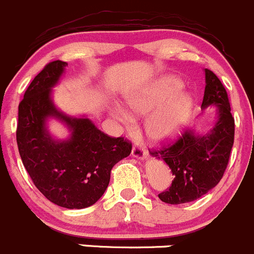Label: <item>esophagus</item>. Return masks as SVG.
Returning a JSON list of instances; mask_svg holds the SVG:
<instances>
[{
	"mask_svg": "<svg viewBox=\"0 0 254 254\" xmlns=\"http://www.w3.org/2000/svg\"><path fill=\"white\" fill-rule=\"evenodd\" d=\"M132 155L135 158H139V159H144L147 157V150L137 143V144H134L132 147Z\"/></svg>",
	"mask_w": 254,
	"mask_h": 254,
	"instance_id": "esophagus-1",
	"label": "esophagus"
}]
</instances>
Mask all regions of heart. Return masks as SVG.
<instances>
[{
  "label": "heart",
  "mask_w": 254,
  "mask_h": 254,
  "mask_svg": "<svg viewBox=\"0 0 254 254\" xmlns=\"http://www.w3.org/2000/svg\"><path fill=\"white\" fill-rule=\"evenodd\" d=\"M182 85L178 77L164 76L126 97L133 115L150 114L145 121V133L152 140L164 142L177 137L189 120L194 101L189 92L179 91ZM116 112L124 124L133 122L122 107H116Z\"/></svg>",
  "instance_id": "b5f03b06"
}]
</instances>
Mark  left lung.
I'll list each match as a JSON object with an SVG mask.
<instances>
[{
	"label": "left lung",
	"instance_id": "left-lung-1",
	"mask_svg": "<svg viewBox=\"0 0 254 254\" xmlns=\"http://www.w3.org/2000/svg\"><path fill=\"white\" fill-rule=\"evenodd\" d=\"M205 82L201 107L216 106L215 127L206 134L187 129L160 149L149 150L153 157L164 160L174 175L169 189L158 195L167 204H185L207 194L227 168L235 140V119L225 86L211 70L205 69Z\"/></svg>",
	"mask_w": 254,
	"mask_h": 254
}]
</instances>
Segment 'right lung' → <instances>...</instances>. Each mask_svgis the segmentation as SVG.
<instances>
[{
	"label": "right lung",
	"mask_w": 254,
	"mask_h": 254,
	"mask_svg": "<svg viewBox=\"0 0 254 254\" xmlns=\"http://www.w3.org/2000/svg\"><path fill=\"white\" fill-rule=\"evenodd\" d=\"M66 65L62 60L48 63L29 84L18 106L17 145L32 182L49 201L85 209L104 195L111 169L130 154L132 143L101 132L89 119L58 111L50 94ZM48 117H57L69 127V140L50 137L45 126Z\"/></svg>",
	"instance_id": "obj_1"
}]
</instances>
